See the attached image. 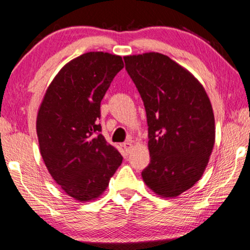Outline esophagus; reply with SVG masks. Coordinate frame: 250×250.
<instances>
[{
	"label": "esophagus",
	"mask_w": 250,
	"mask_h": 250,
	"mask_svg": "<svg viewBox=\"0 0 250 250\" xmlns=\"http://www.w3.org/2000/svg\"><path fill=\"white\" fill-rule=\"evenodd\" d=\"M124 148H125V150L126 153H129L130 150H131V148H132V144L130 143V142H126V143H124Z\"/></svg>",
	"instance_id": "34e87169"
}]
</instances>
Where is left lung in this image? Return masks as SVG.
Returning <instances> with one entry per match:
<instances>
[{
	"instance_id": "1",
	"label": "left lung",
	"mask_w": 250,
	"mask_h": 250,
	"mask_svg": "<svg viewBox=\"0 0 250 250\" xmlns=\"http://www.w3.org/2000/svg\"><path fill=\"white\" fill-rule=\"evenodd\" d=\"M145 105L150 163L142 172L150 190L174 198L202 178L215 143L212 104L194 75L168 56H125Z\"/></svg>"
}]
</instances>
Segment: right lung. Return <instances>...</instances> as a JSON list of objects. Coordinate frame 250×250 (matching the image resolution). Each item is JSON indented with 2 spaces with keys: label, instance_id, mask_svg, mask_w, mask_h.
I'll use <instances>...</instances> for the list:
<instances>
[{
  "label": "right lung",
  "instance_id": "1",
  "mask_svg": "<svg viewBox=\"0 0 250 250\" xmlns=\"http://www.w3.org/2000/svg\"><path fill=\"white\" fill-rule=\"evenodd\" d=\"M124 65L120 55L105 52L71 60L52 80L38 108L41 155L60 188L78 202L98 198L122 163L97 120L101 102Z\"/></svg>",
  "mask_w": 250,
  "mask_h": 250
}]
</instances>
